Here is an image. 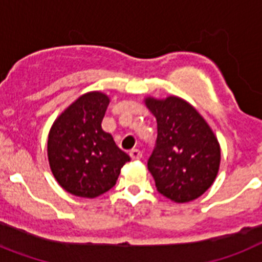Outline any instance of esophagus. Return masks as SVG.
I'll use <instances>...</instances> for the list:
<instances>
[{
    "label": "esophagus",
    "instance_id": "obj_1",
    "mask_svg": "<svg viewBox=\"0 0 262 262\" xmlns=\"http://www.w3.org/2000/svg\"><path fill=\"white\" fill-rule=\"evenodd\" d=\"M129 155H130L132 160H140L142 157V151L138 150V149H133V150H130Z\"/></svg>",
    "mask_w": 262,
    "mask_h": 262
}]
</instances>
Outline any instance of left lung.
Segmentation results:
<instances>
[{"instance_id": "left-lung-1", "label": "left lung", "mask_w": 262, "mask_h": 262, "mask_svg": "<svg viewBox=\"0 0 262 262\" xmlns=\"http://www.w3.org/2000/svg\"><path fill=\"white\" fill-rule=\"evenodd\" d=\"M145 104L157 120V140L148 160L156 188L174 202L199 199L219 173L221 150L216 136L182 98H146Z\"/></svg>"}]
</instances>
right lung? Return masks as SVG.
Here are the masks:
<instances>
[{
  "mask_svg": "<svg viewBox=\"0 0 262 262\" xmlns=\"http://www.w3.org/2000/svg\"><path fill=\"white\" fill-rule=\"evenodd\" d=\"M109 97L83 94L57 118L48 138V158L57 182L67 192L94 199L116 185L130 157L118 148L101 122Z\"/></svg>",
  "mask_w": 262,
  "mask_h": 262,
  "instance_id": "1",
  "label": "right lung"
}]
</instances>
